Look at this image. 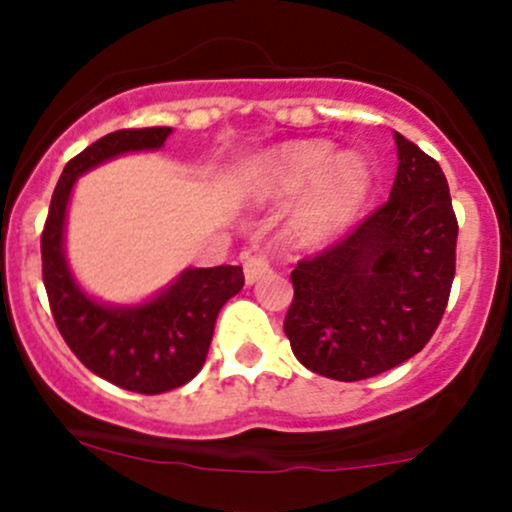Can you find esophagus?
Returning a JSON list of instances; mask_svg holds the SVG:
<instances>
[{
    "instance_id": "esophagus-1",
    "label": "esophagus",
    "mask_w": 512,
    "mask_h": 512,
    "mask_svg": "<svg viewBox=\"0 0 512 512\" xmlns=\"http://www.w3.org/2000/svg\"><path fill=\"white\" fill-rule=\"evenodd\" d=\"M243 272L245 281H248V284H255V281H260L264 274L272 272V262H269L267 255H248L245 257Z\"/></svg>"
}]
</instances>
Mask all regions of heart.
I'll return each instance as SVG.
<instances>
[{
    "instance_id": "heart-1",
    "label": "heart",
    "mask_w": 512,
    "mask_h": 512,
    "mask_svg": "<svg viewBox=\"0 0 512 512\" xmlns=\"http://www.w3.org/2000/svg\"><path fill=\"white\" fill-rule=\"evenodd\" d=\"M370 190L368 166L339 154L327 139H296L274 146L252 163L245 192L255 199L301 195L291 214V236L303 245L332 240L358 219Z\"/></svg>"
}]
</instances>
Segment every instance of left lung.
Listing matches in <instances>:
<instances>
[{
  "label": "left lung",
  "mask_w": 512,
  "mask_h": 512,
  "mask_svg": "<svg viewBox=\"0 0 512 512\" xmlns=\"http://www.w3.org/2000/svg\"><path fill=\"white\" fill-rule=\"evenodd\" d=\"M390 199L342 243L298 262L284 332L305 368L354 383L419 354L455 279L457 219L443 170L395 132Z\"/></svg>",
  "instance_id": "1"
}]
</instances>
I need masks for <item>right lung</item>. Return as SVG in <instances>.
Instances as JSON below:
<instances>
[{
    "mask_svg": "<svg viewBox=\"0 0 512 512\" xmlns=\"http://www.w3.org/2000/svg\"><path fill=\"white\" fill-rule=\"evenodd\" d=\"M170 132V127L117 129L86 146L64 166L40 238L45 291L64 342L91 373L139 395L175 390L202 370L219 310L245 284L243 267L182 269L166 289L142 303H103L74 279L64 231L81 175L122 154L161 149Z\"/></svg>",
    "mask_w": 512,
    "mask_h": 512,
    "instance_id": "right-lung-1",
    "label": "right lung"
}]
</instances>
